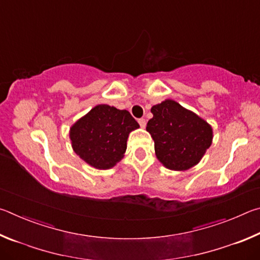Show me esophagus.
<instances>
[{
	"label": "esophagus",
	"mask_w": 260,
	"mask_h": 260,
	"mask_svg": "<svg viewBox=\"0 0 260 260\" xmlns=\"http://www.w3.org/2000/svg\"><path fill=\"white\" fill-rule=\"evenodd\" d=\"M138 121H139V124H140L141 127H142V128H144V127H146V125H147L146 119H143V118H140Z\"/></svg>",
	"instance_id": "obj_1"
}]
</instances>
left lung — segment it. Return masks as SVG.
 I'll return each mask as SVG.
<instances>
[{"label": "left lung", "instance_id": "left-lung-1", "mask_svg": "<svg viewBox=\"0 0 260 260\" xmlns=\"http://www.w3.org/2000/svg\"><path fill=\"white\" fill-rule=\"evenodd\" d=\"M147 131L155 141L156 156L170 170L184 171L196 165L212 142V128L172 100L151 108Z\"/></svg>", "mask_w": 260, "mask_h": 260}]
</instances>
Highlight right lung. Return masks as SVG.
Returning <instances> with one entry per match:
<instances>
[{
	"mask_svg": "<svg viewBox=\"0 0 260 260\" xmlns=\"http://www.w3.org/2000/svg\"><path fill=\"white\" fill-rule=\"evenodd\" d=\"M136 128L138 121L127 110L100 104L71 127L70 138L77 155L96 169L107 170L124 157L127 138Z\"/></svg>",
	"mask_w": 260,
	"mask_h": 260,
	"instance_id": "add662e5",
	"label": "right lung"
}]
</instances>
